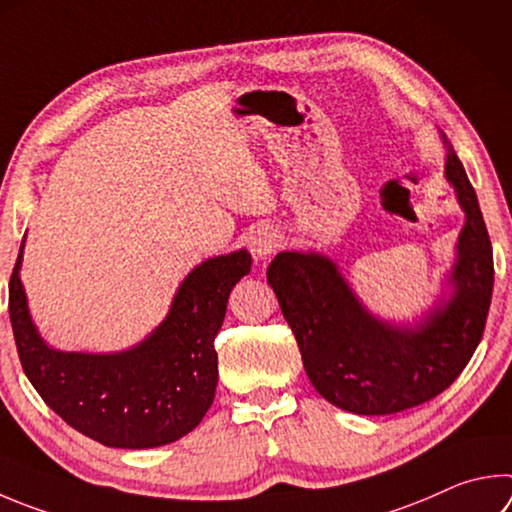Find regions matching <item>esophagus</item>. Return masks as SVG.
I'll list each match as a JSON object with an SVG mask.
<instances>
[{
	"mask_svg": "<svg viewBox=\"0 0 512 512\" xmlns=\"http://www.w3.org/2000/svg\"><path fill=\"white\" fill-rule=\"evenodd\" d=\"M248 246L250 253L257 259H266L277 246H280V235H277V230H273L271 226H259L250 232Z\"/></svg>",
	"mask_w": 512,
	"mask_h": 512,
	"instance_id": "1",
	"label": "esophagus"
}]
</instances>
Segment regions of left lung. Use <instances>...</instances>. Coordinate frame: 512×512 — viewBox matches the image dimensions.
I'll use <instances>...</instances> for the list:
<instances>
[{"instance_id":"1","label":"left lung","mask_w":512,"mask_h":512,"mask_svg":"<svg viewBox=\"0 0 512 512\" xmlns=\"http://www.w3.org/2000/svg\"><path fill=\"white\" fill-rule=\"evenodd\" d=\"M441 141L445 181L466 224L443 291L421 318L407 324L378 318L338 264L315 250H284L266 271L306 376L345 412L385 416L430 401L459 378L483 336L495 282L492 246L475 188L445 134Z\"/></svg>"}]
</instances>
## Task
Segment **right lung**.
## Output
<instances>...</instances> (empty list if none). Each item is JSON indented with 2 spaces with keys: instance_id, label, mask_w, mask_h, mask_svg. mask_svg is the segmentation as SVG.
<instances>
[{
  "instance_id": "right-lung-1",
  "label": "right lung",
  "mask_w": 512,
  "mask_h": 512,
  "mask_svg": "<svg viewBox=\"0 0 512 512\" xmlns=\"http://www.w3.org/2000/svg\"><path fill=\"white\" fill-rule=\"evenodd\" d=\"M24 241L8 284V313L24 374L42 401L107 448H159L192 432L215 401V336L232 286L250 273L248 250L194 266L165 320L138 345L87 353L55 349L37 331L20 277Z\"/></svg>"
}]
</instances>
